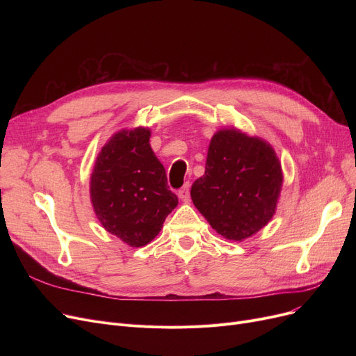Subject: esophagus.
Returning <instances> with one entry per match:
<instances>
[{
  "label": "esophagus",
  "instance_id": "34e87169",
  "mask_svg": "<svg viewBox=\"0 0 356 356\" xmlns=\"http://www.w3.org/2000/svg\"><path fill=\"white\" fill-rule=\"evenodd\" d=\"M179 199L183 203H188L191 200V184L186 183L183 188L179 191Z\"/></svg>",
  "mask_w": 356,
  "mask_h": 356
}]
</instances>
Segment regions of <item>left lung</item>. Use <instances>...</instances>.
Here are the masks:
<instances>
[{
	"label": "left lung",
	"mask_w": 356,
	"mask_h": 356,
	"mask_svg": "<svg viewBox=\"0 0 356 356\" xmlns=\"http://www.w3.org/2000/svg\"><path fill=\"white\" fill-rule=\"evenodd\" d=\"M282 188V163L271 144L228 127L213 134L191 196L219 235L241 242L273 219Z\"/></svg>",
	"instance_id": "8db88e82"
}]
</instances>
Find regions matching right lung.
<instances>
[{
  "label": "right lung",
  "instance_id": "obj_1",
  "mask_svg": "<svg viewBox=\"0 0 356 356\" xmlns=\"http://www.w3.org/2000/svg\"><path fill=\"white\" fill-rule=\"evenodd\" d=\"M147 127L117 131L101 148L89 180L90 203L101 225L129 247H144L177 207L165 170L149 145Z\"/></svg>",
  "mask_w": 356,
  "mask_h": 356
}]
</instances>
